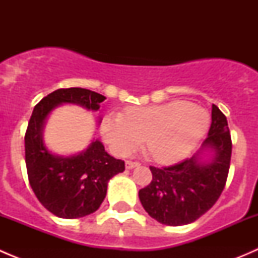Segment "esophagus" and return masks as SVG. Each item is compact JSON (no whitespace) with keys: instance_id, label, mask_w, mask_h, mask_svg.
I'll list each match as a JSON object with an SVG mask.
<instances>
[{"instance_id":"34e87169","label":"esophagus","mask_w":258,"mask_h":258,"mask_svg":"<svg viewBox=\"0 0 258 258\" xmlns=\"http://www.w3.org/2000/svg\"><path fill=\"white\" fill-rule=\"evenodd\" d=\"M124 166H126L127 170H132V168H135V167H139L140 163L139 162H132V161H126Z\"/></svg>"}]
</instances>
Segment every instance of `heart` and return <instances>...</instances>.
<instances>
[{"mask_svg":"<svg viewBox=\"0 0 258 258\" xmlns=\"http://www.w3.org/2000/svg\"><path fill=\"white\" fill-rule=\"evenodd\" d=\"M209 127L210 114L205 108L176 100L128 108L122 116L110 114L102 121L101 131L119 155L128 153L145 139L156 162L172 163L187 157Z\"/></svg>","mask_w":258,"mask_h":258,"instance_id":"b5f03b06","label":"heart"}]
</instances>
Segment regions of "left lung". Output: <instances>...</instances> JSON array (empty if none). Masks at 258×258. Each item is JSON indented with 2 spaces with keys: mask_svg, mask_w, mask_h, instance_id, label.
I'll use <instances>...</instances> for the list:
<instances>
[{
  "mask_svg": "<svg viewBox=\"0 0 258 258\" xmlns=\"http://www.w3.org/2000/svg\"><path fill=\"white\" fill-rule=\"evenodd\" d=\"M231 142L226 116L212 105L209 136L191 158L170 167L151 166L152 181L140 189L146 212L167 226L195 222L222 194L230 170Z\"/></svg>",
  "mask_w": 258,
  "mask_h": 258,
  "instance_id": "1",
  "label": "left lung"
}]
</instances>
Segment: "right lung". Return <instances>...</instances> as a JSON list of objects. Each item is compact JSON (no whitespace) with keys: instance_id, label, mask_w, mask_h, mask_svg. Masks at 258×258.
Listing matches in <instances>:
<instances>
[{"instance_id":"1","label":"right lung","mask_w":258,"mask_h":258,"mask_svg":"<svg viewBox=\"0 0 258 258\" xmlns=\"http://www.w3.org/2000/svg\"><path fill=\"white\" fill-rule=\"evenodd\" d=\"M105 100V96L86 88H59L33 108L25 135L28 181L38 201L57 217L71 220L97 211L107 194L108 181L123 172L124 162L108 155L96 139L75 155L53 153L43 140L46 122L61 105H76L95 112Z\"/></svg>"}]
</instances>
